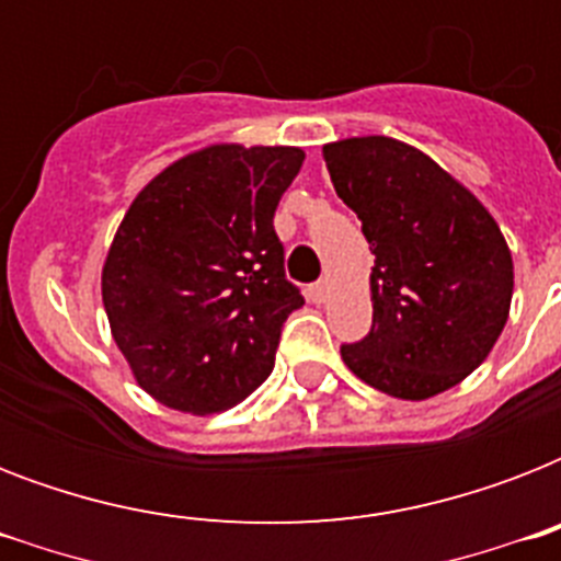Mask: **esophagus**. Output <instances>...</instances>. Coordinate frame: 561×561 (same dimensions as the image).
Wrapping results in <instances>:
<instances>
[{
  "instance_id": "1",
  "label": "esophagus",
  "mask_w": 561,
  "mask_h": 561,
  "mask_svg": "<svg viewBox=\"0 0 561 561\" xmlns=\"http://www.w3.org/2000/svg\"><path fill=\"white\" fill-rule=\"evenodd\" d=\"M308 299H311V302H317V306H320V302H325V299H329V282H314V285H311V288H308Z\"/></svg>"
}]
</instances>
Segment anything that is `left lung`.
<instances>
[{
  "mask_svg": "<svg viewBox=\"0 0 561 561\" xmlns=\"http://www.w3.org/2000/svg\"><path fill=\"white\" fill-rule=\"evenodd\" d=\"M334 192L375 255L373 329L341 346L375 390L422 401L486 360L513 302V255L483 203L390 136L323 145Z\"/></svg>",
  "mask_w": 561,
  "mask_h": 561,
  "instance_id": "1",
  "label": "left lung"
}]
</instances>
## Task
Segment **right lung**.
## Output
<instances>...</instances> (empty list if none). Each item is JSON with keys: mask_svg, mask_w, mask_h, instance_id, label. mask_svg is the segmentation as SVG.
<instances>
[{"mask_svg": "<svg viewBox=\"0 0 561 561\" xmlns=\"http://www.w3.org/2000/svg\"><path fill=\"white\" fill-rule=\"evenodd\" d=\"M306 153L209 145L136 194L101 271L110 332L136 383L206 416L271 375L282 325L302 308L273 215Z\"/></svg>", "mask_w": 561, "mask_h": 561, "instance_id": "obj_1", "label": "right lung"}]
</instances>
